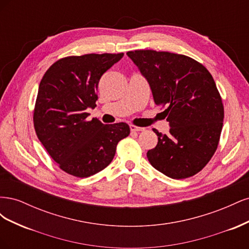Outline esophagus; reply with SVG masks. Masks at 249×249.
Instances as JSON below:
<instances>
[{
  "label": "esophagus",
  "mask_w": 249,
  "mask_h": 249,
  "mask_svg": "<svg viewBox=\"0 0 249 249\" xmlns=\"http://www.w3.org/2000/svg\"><path fill=\"white\" fill-rule=\"evenodd\" d=\"M130 129L132 132H141V131H144V127H141V126H136V125H130Z\"/></svg>",
  "instance_id": "esophagus-1"
}]
</instances>
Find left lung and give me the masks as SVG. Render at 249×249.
Wrapping results in <instances>:
<instances>
[{"mask_svg":"<svg viewBox=\"0 0 249 249\" xmlns=\"http://www.w3.org/2000/svg\"><path fill=\"white\" fill-rule=\"evenodd\" d=\"M126 55L148 81L170 124L168 135L153 129L158 144L146 154L149 163L171 178L193 177L215 154L223 125V104L212 74L185 55L153 50Z\"/></svg>","mask_w":249,"mask_h":249,"instance_id":"8db88e82","label":"left lung"}]
</instances>
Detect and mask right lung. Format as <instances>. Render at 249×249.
I'll return each instance as SVG.
<instances>
[{"mask_svg":"<svg viewBox=\"0 0 249 249\" xmlns=\"http://www.w3.org/2000/svg\"><path fill=\"white\" fill-rule=\"evenodd\" d=\"M124 57L119 54L69 56L53 63L40 81L33 112L37 137L60 169L88 178L106 168L118 142L129 136L125 123L86 120L95 108L100 79Z\"/></svg>","mask_w":249,"mask_h":249,"instance_id":"right-lung-1","label":"right lung"}]
</instances>
